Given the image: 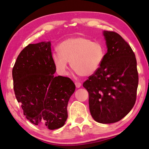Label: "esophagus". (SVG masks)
<instances>
[{"label": "esophagus", "instance_id": "34e87169", "mask_svg": "<svg viewBox=\"0 0 149 149\" xmlns=\"http://www.w3.org/2000/svg\"><path fill=\"white\" fill-rule=\"evenodd\" d=\"M75 86H76L77 88H79L81 87V83H79V82H75Z\"/></svg>", "mask_w": 149, "mask_h": 149}]
</instances>
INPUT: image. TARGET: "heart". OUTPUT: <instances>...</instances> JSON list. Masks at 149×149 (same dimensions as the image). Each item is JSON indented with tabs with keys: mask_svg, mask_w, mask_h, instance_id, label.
<instances>
[{
	"mask_svg": "<svg viewBox=\"0 0 149 149\" xmlns=\"http://www.w3.org/2000/svg\"><path fill=\"white\" fill-rule=\"evenodd\" d=\"M59 52L52 54L54 66L62 75L68 74V63L82 76H89L97 71L104 60L105 50L102 44L84 37L66 39L58 45Z\"/></svg>",
	"mask_w": 149,
	"mask_h": 149,
	"instance_id": "1",
	"label": "heart"
}]
</instances>
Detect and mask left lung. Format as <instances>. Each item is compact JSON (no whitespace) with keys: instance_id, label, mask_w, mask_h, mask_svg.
I'll return each instance as SVG.
<instances>
[{"instance_id":"obj_1","label":"left lung","mask_w":149,"mask_h":149,"mask_svg":"<svg viewBox=\"0 0 149 149\" xmlns=\"http://www.w3.org/2000/svg\"><path fill=\"white\" fill-rule=\"evenodd\" d=\"M108 48L100 68L83 84L89 93L91 114L101 123L117 122L134 106L139 76L135 55L114 31L103 32Z\"/></svg>"}]
</instances>
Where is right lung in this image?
Returning a JSON list of instances; mask_svg holds the SVG:
<instances>
[{
  "instance_id": "obj_1",
  "label": "right lung",
  "mask_w": 149,
  "mask_h": 149,
  "mask_svg": "<svg viewBox=\"0 0 149 149\" xmlns=\"http://www.w3.org/2000/svg\"><path fill=\"white\" fill-rule=\"evenodd\" d=\"M50 42L29 44L22 50L12 69L14 91L26 118L32 123L56 130L68 118L67 106L75 86L56 72Z\"/></svg>"
}]
</instances>
